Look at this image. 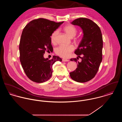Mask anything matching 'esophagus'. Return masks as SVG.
I'll use <instances>...</instances> for the list:
<instances>
[{"label":"esophagus","mask_w":122,"mask_h":122,"mask_svg":"<svg viewBox=\"0 0 122 122\" xmlns=\"http://www.w3.org/2000/svg\"><path fill=\"white\" fill-rule=\"evenodd\" d=\"M62 61H63V62H66V61H69V60L65 59H63L62 60Z\"/></svg>","instance_id":"esophagus-1"}]
</instances>
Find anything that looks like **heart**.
<instances>
[{
  "label": "heart",
  "mask_w": 122,
  "mask_h": 122,
  "mask_svg": "<svg viewBox=\"0 0 122 122\" xmlns=\"http://www.w3.org/2000/svg\"><path fill=\"white\" fill-rule=\"evenodd\" d=\"M64 30L66 33L70 37H73L75 36L77 30L76 28L71 25H68L64 27ZM59 33V30H56L53 31L51 36V40L52 43H54L56 40V38ZM74 50V47L73 45L69 46H63L61 45L56 48L55 49V52L56 54L60 56L61 57L66 58L69 57Z\"/></svg>",
  "instance_id": "b5f03b06"
}]
</instances>
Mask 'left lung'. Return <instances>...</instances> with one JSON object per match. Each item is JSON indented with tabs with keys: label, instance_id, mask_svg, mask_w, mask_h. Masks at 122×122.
I'll use <instances>...</instances> for the list:
<instances>
[{
	"label": "left lung",
	"instance_id": "8db88e82",
	"mask_svg": "<svg viewBox=\"0 0 122 122\" xmlns=\"http://www.w3.org/2000/svg\"><path fill=\"white\" fill-rule=\"evenodd\" d=\"M71 24L80 26L83 31V37L75 53L82 60L79 63L76 58L71 61L77 63V68L70 73L71 78L79 83L86 82L97 74L102 60L103 39L100 28L90 19L79 18ZM82 55V57H80Z\"/></svg>",
	"mask_w": 122,
	"mask_h": 122
}]
</instances>
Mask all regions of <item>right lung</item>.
Masks as SVG:
<instances>
[{
    "label": "right lung",
    "instance_id": "obj_1",
    "mask_svg": "<svg viewBox=\"0 0 122 122\" xmlns=\"http://www.w3.org/2000/svg\"><path fill=\"white\" fill-rule=\"evenodd\" d=\"M63 21L55 22L44 18L30 21L23 30L20 44V60L28 77L31 81L43 83L51 77L52 65L61 58L53 56L52 59H45V51L53 50L51 36Z\"/></svg>",
    "mask_w": 122,
    "mask_h": 122
}]
</instances>
